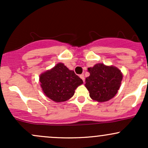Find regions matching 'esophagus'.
Listing matches in <instances>:
<instances>
[{
	"label": "esophagus",
	"mask_w": 148,
	"mask_h": 148,
	"mask_svg": "<svg viewBox=\"0 0 148 148\" xmlns=\"http://www.w3.org/2000/svg\"><path fill=\"white\" fill-rule=\"evenodd\" d=\"M80 76V78H81V79L83 80V81H84V82L85 81V76H84V74H81V75L79 76Z\"/></svg>",
	"instance_id": "34e87169"
}]
</instances>
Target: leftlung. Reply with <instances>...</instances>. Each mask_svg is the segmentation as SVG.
I'll return each mask as SVG.
<instances>
[{"mask_svg": "<svg viewBox=\"0 0 148 148\" xmlns=\"http://www.w3.org/2000/svg\"><path fill=\"white\" fill-rule=\"evenodd\" d=\"M88 72L90 76L86 79L85 86L92 99L103 102L117 94L123 79V74L118 68L99 63L89 67Z\"/></svg>", "mask_w": 148, "mask_h": 148, "instance_id": "8db88e82", "label": "left lung"}]
</instances>
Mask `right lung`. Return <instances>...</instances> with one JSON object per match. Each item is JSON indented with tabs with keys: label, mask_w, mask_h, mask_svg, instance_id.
I'll return each mask as SVG.
<instances>
[{
	"label": "right lung",
	"mask_w": 148,
	"mask_h": 148,
	"mask_svg": "<svg viewBox=\"0 0 148 148\" xmlns=\"http://www.w3.org/2000/svg\"><path fill=\"white\" fill-rule=\"evenodd\" d=\"M41 87L45 94L56 102H62L74 95L83 81L74 71L69 70L64 64H57L53 68L41 74Z\"/></svg>",
	"instance_id": "obj_1"
}]
</instances>
